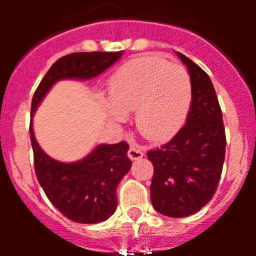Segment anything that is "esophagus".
I'll use <instances>...</instances> for the list:
<instances>
[{"label": "esophagus", "mask_w": 256, "mask_h": 256, "mask_svg": "<svg viewBox=\"0 0 256 256\" xmlns=\"http://www.w3.org/2000/svg\"><path fill=\"white\" fill-rule=\"evenodd\" d=\"M142 156H144V152L140 148V146H137V144H130V150H128V158L130 160H138L141 159Z\"/></svg>", "instance_id": "1"}]
</instances>
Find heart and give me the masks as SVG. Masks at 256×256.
<instances>
[{
  "label": "heart",
  "mask_w": 256,
  "mask_h": 256,
  "mask_svg": "<svg viewBox=\"0 0 256 256\" xmlns=\"http://www.w3.org/2000/svg\"><path fill=\"white\" fill-rule=\"evenodd\" d=\"M110 101L105 110L112 122L123 123L136 112V126L152 142H164L180 130L192 98L186 69L156 56L128 61L108 80Z\"/></svg>",
  "instance_id": "1"
}]
</instances>
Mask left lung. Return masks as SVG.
<instances>
[{
	"label": "left lung",
	"instance_id": "1",
	"mask_svg": "<svg viewBox=\"0 0 256 256\" xmlns=\"http://www.w3.org/2000/svg\"><path fill=\"white\" fill-rule=\"evenodd\" d=\"M187 66L192 101L186 124L168 144L148 152L154 165L151 202L165 216H192L212 200L224 162L222 110L209 76L177 52Z\"/></svg>",
	"mask_w": 256,
	"mask_h": 256
}]
</instances>
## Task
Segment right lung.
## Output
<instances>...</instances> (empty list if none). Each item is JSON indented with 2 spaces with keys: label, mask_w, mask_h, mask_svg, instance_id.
<instances>
[{
  "label": "right lung",
  "mask_w": 256,
  "mask_h": 256,
  "mask_svg": "<svg viewBox=\"0 0 256 256\" xmlns=\"http://www.w3.org/2000/svg\"><path fill=\"white\" fill-rule=\"evenodd\" d=\"M123 55L119 52H76L61 58L40 80L32 100L30 142L36 176L51 204L70 220L94 224L116 210V187L130 172L126 142L100 144L83 159L62 162L47 155L36 140L33 116L55 83L64 79L88 80L102 74Z\"/></svg>",
  "instance_id": "add662e5"
}]
</instances>
